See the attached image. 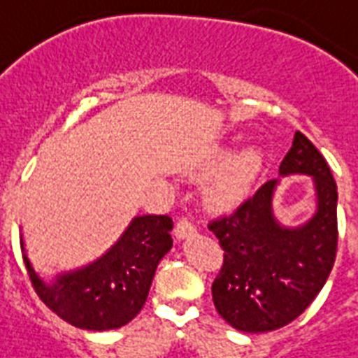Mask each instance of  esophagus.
I'll list each match as a JSON object with an SVG mask.
<instances>
[{"mask_svg":"<svg viewBox=\"0 0 358 358\" xmlns=\"http://www.w3.org/2000/svg\"><path fill=\"white\" fill-rule=\"evenodd\" d=\"M196 234V228L191 220L187 219H180L174 226V235H176V239H187L191 235Z\"/></svg>","mask_w":358,"mask_h":358,"instance_id":"1","label":"esophagus"}]
</instances>
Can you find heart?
I'll list each match as a JSON object with an SVG mask.
<instances>
[{
  "label": "heart",
  "instance_id": "b5f03b06",
  "mask_svg": "<svg viewBox=\"0 0 358 358\" xmlns=\"http://www.w3.org/2000/svg\"><path fill=\"white\" fill-rule=\"evenodd\" d=\"M228 162V152H217L209 162V171L215 173ZM263 154L257 147H248L241 150L229 159L224 171L215 180L213 187L209 191V202L217 208H234L248 193L250 185L254 182L261 169Z\"/></svg>",
  "mask_w": 358,
  "mask_h": 358
}]
</instances>
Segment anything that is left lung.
I'll return each mask as SVG.
<instances>
[{
	"label": "left lung",
	"instance_id": "left-lung-1",
	"mask_svg": "<svg viewBox=\"0 0 358 358\" xmlns=\"http://www.w3.org/2000/svg\"><path fill=\"white\" fill-rule=\"evenodd\" d=\"M281 176H313L316 213L298 228H285L272 211L278 180H270L231 215L209 222L224 250L211 285L215 309L231 327L266 333L290 324L325 285L335 264L336 184L329 165L301 132L280 165Z\"/></svg>",
	"mask_w": 358,
	"mask_h": 358
}]
</instances>
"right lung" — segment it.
<instances>
[{
	"label": "right lung",
	"mask_w": 358,
	"mask_h": 358,
	"mask_svg": "<svg viewBox=\"0 0 358 358\" xmlns=\"http://www.w3.org/2000/svg\"><path fill=\"white\" fill-rule=\"evenodd\" d=\"M173 219L167 215L136 217L104 255L71 272L43 281L22 243L36 294L62 320L88 331H108L129 324L143 309L154 272L173 246Z\"/></svg>",
	"instance_id": "right-lung-1"
}]
</instances>
